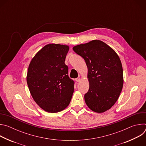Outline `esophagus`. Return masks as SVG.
<instances>
[{
  "mask_svg": "<svg viewBox=\"0 0 146 146\" xmlns=\"http://www.w3.org/2000/svg\"><path fill=\"white\" fill-rule=\"evenodd\" d=\"M80 81V78L79 77L76 78V82H79Z\"/></svg>",
  "mask_w": 146,
  "mask_h": 146,
  "instance_id": "obj_1",
  "label": "esophagus"
}]
</instances>
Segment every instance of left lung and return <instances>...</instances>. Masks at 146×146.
<instances>
[{
	"mask_svg": "<svg viewBox=\"0 0 146 146\" xmlns=\"http://www.w3.org/2000/svg\"><path fill=\"white\" fill-rule=\"evenodd\" d=\"M73 50L84 58L88 68L90 88L84 95L87 106L96 113L106 111L115 103L123 87V69L119 56L99 40L76 46Z\"/></svg>",
	"mask_w": 146,
	"mask_h": 146,
	"instance_id": "1",
	"label": "left lung"
}]
</instances>
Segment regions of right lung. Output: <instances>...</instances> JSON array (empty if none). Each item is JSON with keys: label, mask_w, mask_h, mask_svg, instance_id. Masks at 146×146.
I'll list each match as a JSON object with an SVG mask.
<instances>
[{"label": "right lung", "mask_w": 146, "mask_h": 146, "mask_svg": "<svg viewBox=\"0 0 146 146\" xmlns=\"http://www.w3.org/2000/svg\"><path fill=\"white\" fill-rule=\"evenodd\" d=\"M69 46L48 44L32 59L27 82L37 105L46 112L64 110L69 105L74 92V81L68 74L65 60Z\"/></svg>", "instance_id": "1"}]
</instances>
